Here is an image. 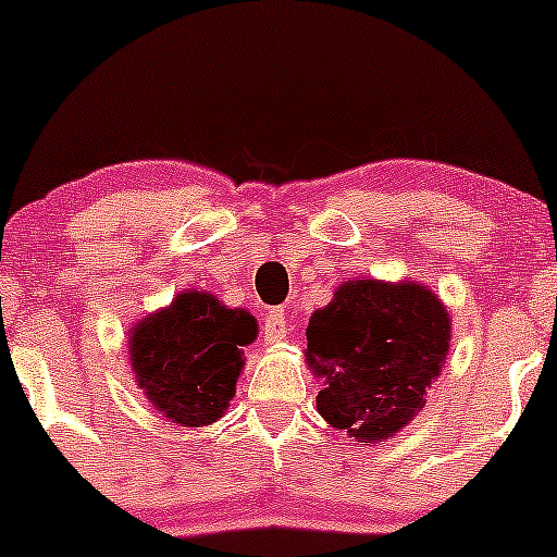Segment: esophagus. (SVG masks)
I'll list each match as a JSON object with an SVG mask.
<instances>
[{
  "mask_svg": "<svg viewBox=\"0 0 557 557\" xmlns=\"http://www.w3.org/2000/svg\"><path fill=\"white\" fill-rule=\"evenodd\" d=\"M287 337V319L283 309H272L264 317V341L267 343H280Z\"/></svg>",
  "mask_w": 557,
  "mask_h": 557,
  "instance_id": "esophagus-1",
  "label": "esophagus"
}]
</instances>
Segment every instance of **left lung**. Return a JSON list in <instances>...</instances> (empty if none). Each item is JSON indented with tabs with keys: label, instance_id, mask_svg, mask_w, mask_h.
<instances>
[{
	"label": "left lung",
	"instance_id": "left-lung-1",
	"mask_svg": "<svg viewBox=\"0 0 557 557\" xmlns=\"http://www.w3.org/2000/svg\"><path fill=\"white\" fill-rule=\"evenodd\" d=\"M306 341V361L324 380L322 419L356 443H382L424 408L445 367L450 317L411 280H348L311 314Z\"/></svg>",
	"mask_w": 557,
	"mask_h": 557
}]
</instances>
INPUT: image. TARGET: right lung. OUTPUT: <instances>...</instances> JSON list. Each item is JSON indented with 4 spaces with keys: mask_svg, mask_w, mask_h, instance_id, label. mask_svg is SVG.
<instances>
[{
    "mask_svg": "<svg viewBox=\"0 0 557 557\" xmlns=\"http://www.w3.org/2000/svg\"><path fill=\"white\" fill-rule=\"evenodd\" d=\"M259 324L203 290H183L168 309L140 319L127 335L131 369L157 411L181 426L214 424L235 395L243 345Z\"/></svg>",
    "mask_w": 557,
    "mask_h": 557,
    "instance_id": "1",
    "label": "right lung"
}]
</instances>
